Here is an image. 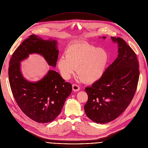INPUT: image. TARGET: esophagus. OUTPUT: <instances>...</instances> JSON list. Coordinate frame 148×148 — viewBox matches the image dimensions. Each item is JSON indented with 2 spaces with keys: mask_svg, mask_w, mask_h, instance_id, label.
Listing matches in <instances>:
<instances>
[{
  "mask_svg": "<svg viewBox=\"0 0 148 148\" xmlns=\"http://www.w3.org/2000/svg\"><path fill=\"white\" fill-rule=\"evenodd\" d=\"M73 90L74 91H79L80 90V88L77 84H73Z\"/></svg>",
  "mask_w": 148,
  "mask_h": 148,
  "instance_id": "1",
  "label": "esophagus"
}]
</instances>
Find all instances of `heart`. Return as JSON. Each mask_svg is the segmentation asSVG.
<instances>
[{
	"label": "heart",
	"instance_id": "b5f03b06",
	"mask_svg": "<svg viewBox=\"0 0 148 148\" xmlns=\"http://www.w3.org/2000/svg\"><path fill=\"white\" fill-rule=\"evenodd\" d=\"M108 62V53L103 49L78 42L67 47L65 57L59 58L58 66L65 79H69L77 67V73L84 82L93 83L103 76Z\"/></svg>",
	"mask_w": 148,
	"mask_h": 148
}]
</instances>
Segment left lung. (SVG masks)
<instances>
[{
    "label": "left lung",
    "mask_w": 148,
    "mask_h": 148,
    "mask_svg": "<svg viewBox=\"0 0 148 148\" xmlns=\"http://www.w3.org/2000/svg\"><path fill=\"white\" fill-rule=\"evenodd\" d=\"M111 39L118 44L117 58L99 80L85 88L88 95L85 113L97 123L109 122L125 111L132 101L139 79V62L134 51L123 39Z\"/></svg>",
    "instance_id": "1"
}]
</instances>
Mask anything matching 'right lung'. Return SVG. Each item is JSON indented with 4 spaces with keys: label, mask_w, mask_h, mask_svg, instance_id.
Listing matches in <instances>:
<instances>
[{
    "label": "right lung",
    "mask_w": 148,
    "mask_h": 148,
    "mask_svg": "<svg viewBox=\"0 0 148 148\" xmlns=\"http://www.w3.org/2000/svg\"><path fill=\"white\" fill-rule=\"evenodd\" d=\"M57 48V40L31 35L18 47L10 60L8 77L14 97L25 115L38 123L51 122L57 118L71 92L72 85L53 70L40 80L30 82L22 74L21 62L36 53L43 57L49 66L56 67Z\"/></svg>",
    "instance_id": "add662e5"
}]
</instances>
